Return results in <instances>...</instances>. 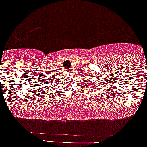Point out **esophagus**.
<instances>
[{"instance_id":"34e87169","label":"esophagus","mask_w":147,"mask_h":147,"mask_svg":"<svg viewBox=\"0 0 147 147\" xmlns=\"http://www.w3.org/2000/svg\"><path fill=\"white\" fill-rule=\"evenodd\" d=\"M71 70H67V73H71Z\"/></svg>"}]
</instances>
